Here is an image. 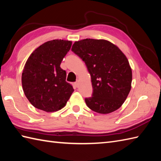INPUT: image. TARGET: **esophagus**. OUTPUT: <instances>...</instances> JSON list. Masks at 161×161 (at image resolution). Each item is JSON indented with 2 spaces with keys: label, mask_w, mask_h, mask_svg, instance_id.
Wrapping results in <instances>:
<instances>
[{
  "label": "esophagus",
  "mask_w": 161,
  "mask_h": 161,
  "mask_svg": "<svg viewBox=\"0 0 161 161\" xmlns=\"http://www.w3.org/2000/svg\"><path fill=\"white\" fill-rule=\"evenodd\" d=\"M75 86H76L77 87H78V86H79V81L77 80V81H76V82L75 83Z\"/></svg>",
  "instance_id": "esophagus-1"
}]
</instances>
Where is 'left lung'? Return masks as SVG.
Wrapping results in <instances>:
<instances>
[{"instance_id":"8db88e82","label":"left lung","mask_w":161,"mask_h":161,"mask_svg":"<svg viewBox=\"0 0 161 161\" xmlns=\"http://www.w3.org/2000/svg\"><path fill=\"white\" fill-rule=\"evenodd\" d=\"M71 50L91 75L93 90L91 97L85 98L88 107L102 114L118 109L131 88L132 71L124 53L108 41L93 39L75 42Z\"/></svg>"}]
</instances>
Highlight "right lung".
<instances>
[{
    "instance_id": "add662e5",
    "label": "right lung",
    "mask_w": 161,
    "mask_h": 161,
    "mask_svg": "<svg viewBox=\"0 0 161 161\" xmlns=\"http://www.w3.org/2000/svg\"><path fill=\"white\" fill-rule=\"evenodd\" d=\"M72 42L54 39L44 43L27 60L22 73V86L34 107L46 112L65 107L74 89L66 81V72L60 64Z\"/></svg>"
}]
</instances>
